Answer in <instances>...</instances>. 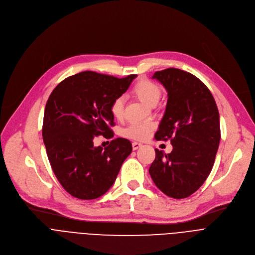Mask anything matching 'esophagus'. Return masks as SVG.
<instances>
[{
  "label": "esophagus",
  "mask_w": 255,
  "mask_h": 255,
  "mask_svg": "<svg viewBox=\"0 0 255 255\" xmlns=\"http://www.w3.org/2000/svg\"><path fill=\"white\" fill-rule=\"evenodd\" d=\"M141 146H142L141 143H138V142H133V143H132V148H133V150H137V149L140 148Z\"/></svg>",
  "instance_id": "esophagus-1"
}]
</instances>
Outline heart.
<instances>
[{
  "label": "heart",
  "mask_w": 255,
  "mask_h": 255,
  "mask_svg": "<svg viewBox=\"0 0 255 255\" xmlns=\"http://www.w3.org/2000/svg\"><path fill=\"white\" fill-rule=\"evenodd\" d=\"M133 94L137 98H139L143 103L151 107L155 106L161 98L160 88L155 83L145 79L140 80L135 84L133 88ZM110 110L112 115L115 118L121 119L123 117V114H124L123 97H117L113 100L110 106ZM152 129H153V124L148 122L132 123L127 128L124 129L123 135L131 139L143 140L148 137Z\"/></svg>",
  "instance_id": "b5f03b06"
}]
</instances>
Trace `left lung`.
<instances>
[{
  "label": "left lung",
  "mask_w": 255,
  "mask_h": 255,
  "mask_svg": "<svg viewBox=\"0 0 255 255\" xmlns=\"http://www.w3.org/2000/svg\"><path fill=\"white\" fill-rule=\"evenodd\" d=\"M167 91L164 115L155 133L156 140H168L170 153L155 149L149 173L166 196L184 199L204 184L214 165L221 138L220 117L216 102L197 77L178 68L156 71Z\"/></svg>",
  "instance_id": "1"
}]
</instances>
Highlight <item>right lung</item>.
Segmentation results:
<instances>
[{
  "label": "right lung",
  "mask_w": 255,
  "mask_h": 255,
  "mask_svg": "<svg viewBox=\"0 0 255 255\" xmlns=\"http://www.w3.org/2000/svg\"><path fill=\"white\" fill-rule=\"evenodd\" d=\"M136 77L118 79L82 71L63 80L50 94L44 111L43 142L55 176L72 197L94 200L103 196L132 152L128 139H113L103 148L94 146V138L114 136L111 103Z\"/></svg>",
  "instance_id": "add662e5"
}]
</instances>
